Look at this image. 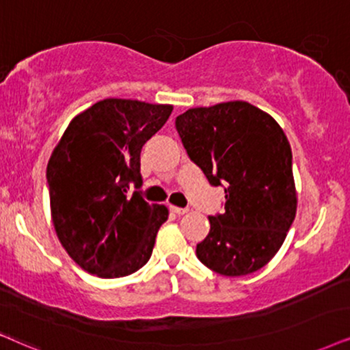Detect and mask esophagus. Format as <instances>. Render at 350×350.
Returning a JSON list of instances; mask_svg holds the SVG:
<instances>
[{
  "label": "esophagus",
  "instance_id": "obj_1",
  "mask_svg": "<svg viewBox=\"0 0 350 350\" xmlns=\"http://www.w3.org/2000/svg\"><path fill=\"white\" fill-rule=\"evenodd\" d=\"M171 211H172V213H176V215H185L189 210H187V208H180V206L171 205Z\"/></svg>",
  "mask_w": 350,
  "mask_h": 350
}]
</instances>
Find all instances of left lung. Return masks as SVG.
Returning a JSON list of instances; mask_svg holds the SVG:
<instances>
[{"label": "left lung", "mask_w": 350, "mask_h": 350, "mask_svg": "<svg viewBox=\"0 0 350 350\" xmlns=\"http://www.w3.org/2000/svg\"><path fill=\"white\" fill-rule=\"evenodd\" d=\"M176 129L190 160L226 193L223 213L208 216L198 260L223 276L258 271L281 249L297 211L284 131L247 101L190 108Z\"/></svg>", "instance_id": "1"}]
</instances>
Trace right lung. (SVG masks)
<instances>
[{
  "instance_id": "obj_1",
  "label": "right lung",
  "mask_w": 350,
  "mask_h": 350,
  "mask_svg": "<svg viewBox=\"0 0 350 350\" xmlns=\"http://www.w3.org/2000/svg\"><path fill=\"white\" fill-rule=\"evenodd\" d=\"M171 105L106 98L69 122L46 166L51 219L70 258L100 278L127 276L152 256L165 205L140 196V152Z\"/></svg>"
}]
</instances>
